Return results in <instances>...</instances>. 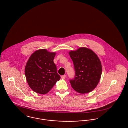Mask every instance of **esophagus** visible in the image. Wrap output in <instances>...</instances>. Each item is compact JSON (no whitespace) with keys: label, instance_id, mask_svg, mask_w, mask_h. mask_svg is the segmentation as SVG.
Instances as JSON below:
<instances>
[{"label":"esophagus","instance_id":"1","mask_svg":"<svg viewBox=\"0 0 128 128\" xmlns=\"http://www.w3.org/2000/svg\"><path fill=\"white\" fill-rule=\"evenodd\" d=\"M66 75H62V76H61V78L62 79H65L66 78Z\"/></svg>","mask_w":128,"mask_h":128}]
</instances>
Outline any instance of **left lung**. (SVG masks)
Wrapping results in <instances>:
<instances>
[{
	"label": "left lung",
	"mask_w": 128,
	"mask_h": 128,
	"mask_svg": "<svg viewBox=\"0 0 128 128\" xmlns=\"http://www.w3.org/2000/svg\"><path fill=\"white\" fill-rule=\"evenodd\" d=\"M75 70L74 78L70 80L72 88L84 94L94 90L100 79L102 66L97 55L90 49L80 47L68 52Z\"/></svg>",
	"instance_id": "left-lung-1"
}]
</instances>
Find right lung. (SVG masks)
<instances>
[{"instance_id": "right-lung-1", "label": "right lung", "mask_w": 128, "mask_h": 128, "mask_svg": "<svg viewBox=\"0 0 128 128\" xmlns=\"http://www.w3.org/2000/svg\"><path fill=\"white\" fill-rule=\"evenodd\" d=\"M55 52L42 49L35 51L28 61L24 73L31 89L36 93L45 94L60 80L54 62Z\"/></svg>"}]
</instances>
